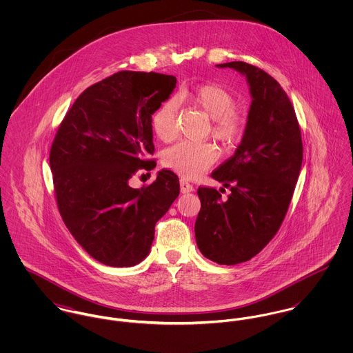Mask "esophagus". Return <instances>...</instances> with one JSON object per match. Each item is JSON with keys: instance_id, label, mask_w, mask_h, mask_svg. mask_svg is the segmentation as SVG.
Here are the masks:
<instances>
[{"instance_id": "34e87169", "label": "esophagus", "mask_w": 353, "mask_h": 353, "mask_svg": "<svg viewBox=\"0 0 353 353\" xmlns=\"http://www.w3.org/2000/svg\"><path fill=\"white\" fill-rule=\"evenodd\" d=\"M194 190L193 185L189 183L186 179H181V192L182 193H192Z\"/></svg>"}]
</instances>
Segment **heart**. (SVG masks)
<instances>
[{
	"label": "heart",
	"mask_w": 353,
	"mask_h": 353,
	"mask_svg": "<svg viewBox=\"0 0 353 353\" xmlns=\"http://www.w3.org/2000/svg\"><path fill=\"white\" fill-rule=\"evenodd\" d=\"M182 101H190L212 119V136L225 144L236 143L242 133V121L234 114L235 99L232 95L216 84L200 85L190 92L181 95ZM152 129L161 141H168L175 133V104L163 103L152 115ZM217 153L210 144L182 141L163 153V163L170 170L185 178L202 175L216 160Z\"/></svg>",
	"instance_id": "heart-1"
}]
</instances>
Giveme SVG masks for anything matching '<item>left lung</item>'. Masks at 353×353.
I'll use <instances>...</instances> for the list:
<instances>
[{
	"label": "left lung",
	"mask_w": 353,
	"mask_h": 353,
	"mask_svg": "<svg viewBox=\"0 0 353 353\" xmlns=\"http://www.w3.org/2000/svg\"><path fill=\"white\" fill-rule=\"evenodd\" d=\"M216 66L245 76L252 104L241 145L212 172L231 193L223 199L216 189H199L194 231L205 258L236 265L252 259L279 231L301 174L302 137L290 98L270 74L242 61Z\"/></svg>",
	"instance_id": "obj_1"
}]
</instances>
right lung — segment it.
Here are the masks:
<instances>
[{
	"label": "right lung",
	"instance_id": "obj_1",
	"mask_svg": "<svg viewBox=\"0 0 353 353\" xmlns=\"http://www.w3.org/2000/svg\"><path fill=\"white\" fill-rule=\"evenodd\" d=\"M176 87V77L118 72L87 88L65 115L51 145L58 209L76 242L107 266L147 258L154 225L179 196V178L157 172L145 189L130 178L151 170L152 115Z\"/></svg>",
	"mask_w": 353,
	"mask_h": 353
}]
</instances>
